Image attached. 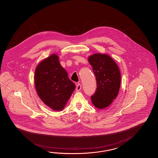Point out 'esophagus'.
<instances>
[{
  "label": "esophagus",
  "mask_w": 158,
  "mask_h": 158,
  "mask_svg": "<svg viewBox=\"0 0 158 158\" xmlns=\"http://www.w3.org/2000/svg\"><path fill=\"white\" fill-rule=\"evenodd\" d=\"M76 86H77V88H76V90L77 91H79L81 90V85L80 84H79V83H78V84H77V85H76Z\"/></svg>",
  "instance_id": "1"
}]
</instances>
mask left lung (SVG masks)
<instances>
[{
    "label": "left lung",
    "instance_id": "left-lung-1",
    "mask_svg": "<svg viewBox=\"0 0 158 158\" xmlns=\"http://www.w3.org/2000/svg\"><path fill=\"white\" fill-rule=\"evenodd\" d=\"M88 61L93 67L97 81L95 93L91 100L99 110L109 107L116 98L121 85L119 68L111 57L107 54L95 53L90 56Z\"/></svg>",
    "mask_w": 158,
    "mask_h": 158
}]
</instances>
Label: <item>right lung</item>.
Segmentation results:
<instances>
[{"mask_svg": "<svg viewBox=\"0 0 158 158\" xmlns=\"http://www.w3.org/2000/svg\"><path fill=\"white\" fill-rule=\"evenodd\" d=\"M34 83L42 102L58 111L64 109L75 89L57 54H52L39 63L35 72Z\"/></svg>", "mask_w": 158, "mask_h": 158, "instance_id": "add662e5", "label": "right lung"}]
</instances>
